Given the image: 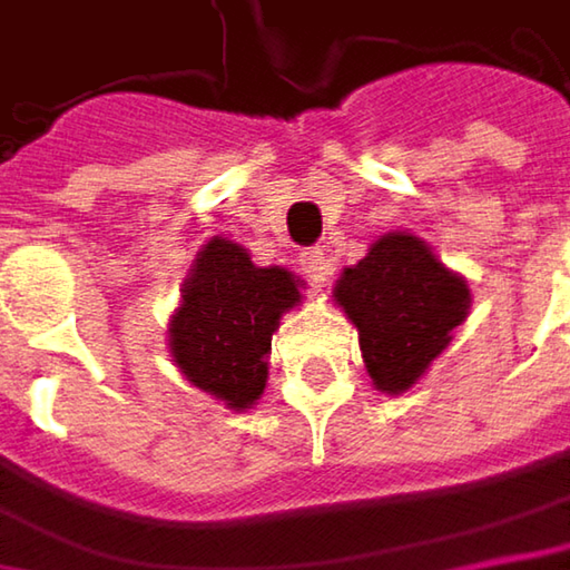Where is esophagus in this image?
Instances as JSON below:
<instances>
[{"instance_id": "1", "label": "esophagus", "mask_w": 570, "mask_h": 570, "mask_svg": "<svg viewBox=\"0 0 570 570\" xmlns=\"http://www.w3.org/2000/svg\"><path fill=\"white\" fill-rule=\"evenodd\" d=\"M299 271L309 277L313 286H326V281H330V261L323 257L320 247H309V250L299 254Z\"/></svg>"}]
</instances>
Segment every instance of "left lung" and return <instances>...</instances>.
I'll return each mask as SVG.
<instances>
[{"instance_id":"8db88e82","label":"left lung","mask_w":570,"mask_h":570,"mask_svg":"<svg viewBox=\"0 0 570 570\" xmlns=\"http://www.w3.org/2000/svg\"><path fill=\"white\" fill-rule=\"evenodd\" d=\"M336 306L358 330L362 362L382 394L411 391L470 313V284L411 232L379 234L368 254L333 286Z\"/></svg>"}]
</instances>
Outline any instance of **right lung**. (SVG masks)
<instances>
[{
  "mask_svg": "<svg viewBox=\"0 0 570 570\" xmlns=\"http://www.w3.org/2000/svg\"><path fill=\"white\" fill-rule=\"evenodd\" d=\"M303 289L293 271L257 267L237 240L208 237L169 316V355L185 382L232 411L254 407L267 385L271 338Z\"/></svg>",
  "mask_w": 570,
  "mask_h": 570,
  "instance_id": "1",
  "label": "right lung"
}]
</instances>
